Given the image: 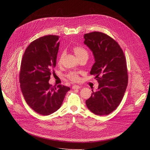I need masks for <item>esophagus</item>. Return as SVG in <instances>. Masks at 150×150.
Segmentation results:
<instances>
[{
    "label": "esophagus",
    "instance_id": "1",
    "mask_svg": "<svg viewBox=\"0 0 150 150\" xmlns=\"http://www.w3.org/2000/svg\"><path fill=\"white\" fill-rule=\"evenodd\" d=\"M81 87L80 86H78V85H74L73 86H72V89H80Z\"/></svg>",
    "mask_w": 150,
    "mask_h": 150
}]
</instances>
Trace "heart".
<instances>
[{
	"mask_svg": "<svg viewBox=\"0 0 150 150\" xmlns=\"http://www.w3.org/2000/svg\"><path fill=\"white\" fill-rule=\"evenodd\" d=\"M74 51L75 53V54L76 55V57L78 58H80L81 57H83V56H86L88 57V50H86V49L84 47H83V45H76L74 47ZM64 53H62L59 57V61L58 62L61 63L62 57H64ZM67 77L69 78V79L72 81L73 82H78V81L80 80V76L78 73L76 72H70L67 75Z\"/></svg>",
	"mask_w": 150,
	"mask_h": 150,
	"instance_id": "heart-1",
	"label": "heart"
}]
</instances>
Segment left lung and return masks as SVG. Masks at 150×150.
I'll return each instance as SVG.
<instances>
[{
    "label": "left lung",
    "instance_id": "8db88e82",
    "mask_svg": "<svg viewBox=\"0 0 150 150\" xmlns=\"http://www.w3.org/2000/svg\"><path fill=\"white\" fill-rule=\"evenodd\" d=\"M84 38V43L95 58L90 74L96 75L99 83L97 91H92L86 104L93 114L108 115L119 105L127 89V60L119 44L108 35L93 31Z\"/></svg>",
    "mask_w": 150,
    "mask_h": 150
}]
</instances>
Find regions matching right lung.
<instances>
[{"mask_svg":"<svg viewBox=\"0 0 150 150\" xmlns=\"http://www.w3.org/2000/svg\"><path fill=\"white\" fill-rule=\"evenodd\" d=\"M59 36L47 35L31 42L23 53L19 74L22 92L37 113L47 115L61 107L69 87L49 83L56 66Z\"/></svg>","mask_w":150,"mask_h":150,"instance_id":"1","label":"right lung"}]
</instances>
